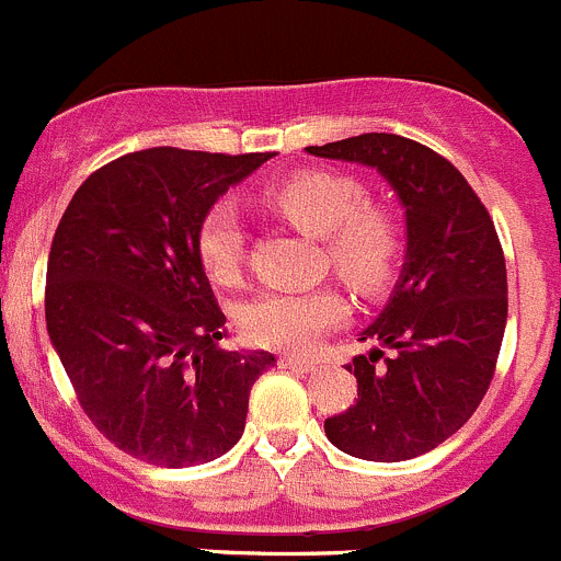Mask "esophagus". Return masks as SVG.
I'll use <instances>...</instances> for the list:
<instances>
[{"label":"esophagus","instance_id":"esophagus-1","mask_svg":"<svg viewBox=\"0 0 561 561\" xmlns=\"http://www.w3.org/2000/svg\"><path fill=\"white\" fill-rule=\"evenodd\" d=\"M280 365L286 370H294V374H310V370H316V363H308V359L299 357H283Z\"/></svg>","mask_w":561,"mask_h":561}]
</instances>
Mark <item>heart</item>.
<instances>
[{
    "label": "heart",
    "instance_id": "b5f03b06",
    "mask_svg": "<svg viewBox=\"0 0 561 561\" xmlns=\"http://www.w3.org/2000/svg\"><path fill=\"white\" fill-rule=\"evenodd\" d=\"M270 207L305 234L321 237L332 273L354 291L376 297L396 278L403 231L396 215L365 202V187L335 171H299L264 191ZM204 273L234 286L245 264V226L234 204L220 202L204 215L196 237ZM346 299L332 286L262 291L240 308V330L253 346L308 354L330 327L346 319Z\"/></svg>",
    "mask_w": 561,
    "mask_h": 561
}]
</instances>
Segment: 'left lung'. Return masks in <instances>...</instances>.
Wrapping results in <instances>:
<instances>
[{"mask_svg":"<svg viewBox=\"0 0 561 561\" xmlns=\"http://www.w3.org/2000/svg\"><path fill=\"white\" fill-rule=\"evenodd\" d=\"M316 158L379 171L407 209V262L379 319L359 341L357 403L324 420L337 450L363 461L417 458L480 407L507 324V270L485 204L439 152L396 133L308 147Z\"/></svg>","mask_w":561,"mask_h":561,"instance_id":"left-lung-1","label":"left lung"}]
</instances>
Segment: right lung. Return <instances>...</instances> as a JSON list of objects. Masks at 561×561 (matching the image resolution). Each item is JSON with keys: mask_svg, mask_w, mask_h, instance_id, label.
<instances>
[{"mask_svg": "<svg viewBox=\"0 0 561 561\" xmlns=\"http://www.w3.org/2000/svg\"><path fill=\"white\" fill-rule=\"evenodd\" d=\"M270 152L152 147L84 180L48 253L46 327L94 428L138 461L182 469L229 453L270 352H226L196 253L213 204Z\"/></svg>", "mask_w": 561, "mask_h": 561, "instance_id": "obj_1", "label": "right lung"}]
</instances>
